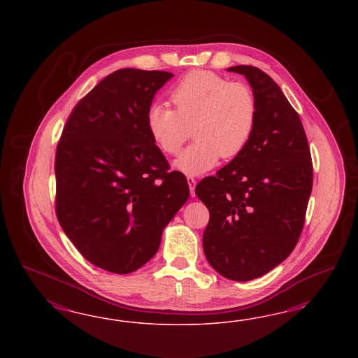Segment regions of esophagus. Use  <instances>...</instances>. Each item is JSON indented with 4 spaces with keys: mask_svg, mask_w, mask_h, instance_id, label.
Returning <instances> with one entry per match:
<instances>
[{
    "mask_svg": "<svg viewBox=\"0 0 358 358\" xmlns=\"http://www.w3.org/2000/svg\"><path fill=\"white\" fill-rule=\"evenodd\" d=\"M187 184H189V189H190V194H195V184H196V181H195L194 177H192V176H189L187 177Z\"/></svg>",
    "mask_w": 358,
    "mask_h": 358,
    "instance_id": "1",
    "label": "esophagus"
}]
</instances>
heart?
<instances>
[{"instance_id": "heart-1", "label": "heart", "mask_w": 358, "mask_h": 358, "mask_svg": "<svg viewBox=\"0 0 358 358\" xmlns=\"http://www.w3.org/2000/svg\"><path fill=\"white\" fill-rule=\"evenodd\" d=\"M174 110L152 105L147 129L160 151L173 156L192 136L196 141L174 162L190 176L211 169L219 157L232 159L248 144L257 117L256 97L247 84L214 72L194 71L171 93Z\"/></svg>"}]
</instances>
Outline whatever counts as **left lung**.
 I'll return each mask as SVG.
<instances>
[{
	"label": "left lung",
	"instance_id": "left-lung-1",
	"mask_svg": "<svg viewBox=\"0 0 358 358\" xmlns=\"http://www.w3.org/2000/svg\"><path fill=\"white\" fill-rule=\"evenodd\" d=\"M229 72L248 78L257 102L255 130L238 156L195 186L210 220L203 252L215 271L250 281L280 265L301 238L313 190V162L299 114L269 75L252 65Z\"/></svg>",
	"mask_w": 358,
	"mask_h": 358
}]
</instances>
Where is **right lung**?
<instances>
[{
    "label": "right lung",
    "mask_w": 358,
    "mask_h": 358,
    "mask_svg": "<svg viewBox=\"0 0 358 358\" xmlns=\"http://www.w3.org/2000/svg\"><path fill=\"white\" fill-rule=\"evenodd\" d=\"M173 76L118 69L71 111L56 147L55 211L90 264L138 271L160 247L163 229L189 198L184 174L152 141L147 111Z\"/></svg>",
    "instance_id": "1"
}]
</instances>
